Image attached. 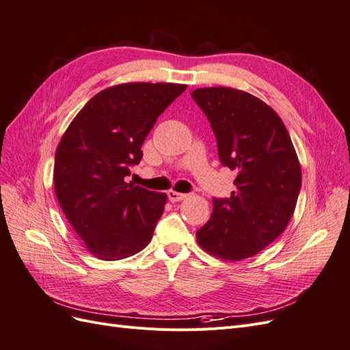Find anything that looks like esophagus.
Instances as JSON below:
<instances>
[{
  "mask_svg": "<svg viewBox=\"0 0 350 350\" xmlns=\"http://www.w3.org/2000/svg\"><path fill=\"white\" fill-rule=\"evenodd\" d=\"M167 198L172 201V203H176V201H181L184 198H187V194L184 193H178V191H174V189H169L167 191Z\"/></svg>",
  "mask_w": 350,
  "mask_h": 350,
  "instance_id": "esophagus-1",
  "label": "esophagus"
}]
</instances>
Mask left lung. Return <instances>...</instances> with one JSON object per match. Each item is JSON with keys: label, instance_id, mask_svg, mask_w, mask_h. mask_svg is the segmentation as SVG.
Here are the masks:
<instances>
[{"label": "left lung", "instance_id": "1", "mask_svg": "<svg viewBox=\"0 0 350 350\" xmlns=\"http://www.w3.org/2000/svg\"><path fill=\"white\" fill-rule=\"evenodd\" d=\"M191 96L216 135L221 165L237 174V191L213 198L197 242L224 260L252 257L282 235L293 215L302 184L298 156L280 116L258 98L221 86Z\"/></svg>", "mask_w": 350, "mask_h": 350}]
</instances>
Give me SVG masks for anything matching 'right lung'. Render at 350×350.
I'll return each instance as SVG.
<instances>
[{
	"label": "right lung",
	"instance_id": "add662e5",
	"mask_svg": "<svg viewBox=\"0 0 350 350\" xmlns=\"http://www.w3.org/2000/svg\"><path fill=\"white\" fill-rule=\"evenodd\" d=\"M185 84L125 83L93 96L57 147L58 203L86 248L100 260H121L150 242L165 193L125 183L139 165L156 120Z\"/></svg>",
	"mask_w": 350,
	"mask_h": 350
}]
</instances>
